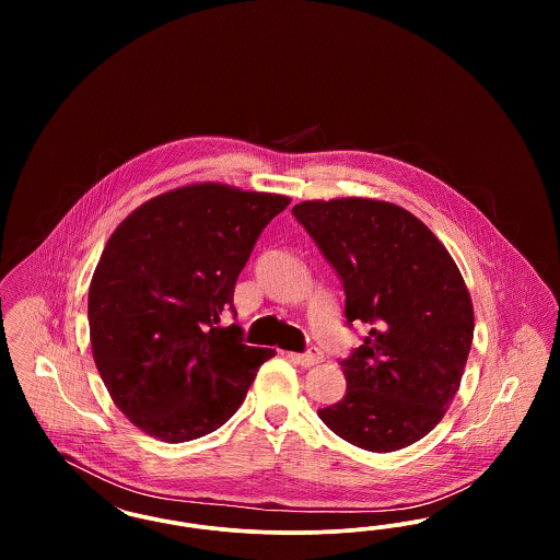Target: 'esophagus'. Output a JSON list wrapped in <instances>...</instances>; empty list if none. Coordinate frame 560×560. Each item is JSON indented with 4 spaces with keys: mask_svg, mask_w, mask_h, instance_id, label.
I'll use <instances>...</instances> for the list:
<instances>
[{
    "mask_svg": "<svg viewBox=\"0 0 560 560\" xmlns=\"http://www.w3.org/2000/svg\"><path fill=\"white\" fill-rule=\"evenodd\" d=\"M288 357L292 359L293 363H298V365H302V368H313V365L323 363V352H320L319 348H311L308 352H302V354L290 352Z\"/></svg>",
    "mask_w": 560,
    "mask_h": 560,
    "instance_id": "esophagus-1",
    "label": "esophagus"
}]
</instances>
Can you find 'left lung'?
Instances as JSON below:
<instances>
[{"label": "left lung", "instance_id": "1", "mask_svg": "<svg viewBox=\"0 0 560 560\" xmlns=\"http://www.w3.org/2000/svg\"><path fill=\"white\" fill-rule=\"evenodd\" d=\"M292 213L342 279L348 325L370 327L340 361L347 395L319 409L354 447L402 450L436 427L475 336L468 288L447 247L395 203L342 197L302 201Z\"/></svg>", "mask_w": 560, "mask_h": 560}]
</instances>
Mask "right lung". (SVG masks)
<instances>
[{"label":"right lung","mask_w":560,"mask_h":560,"mask_svg":"<svg viewBox=\"0 0 560 560\" xmlns=\"http://www.w3.org/2000/svg\"><path fill=\"white\" fill-rule=\"evenodd\" d=\"M290 197L197 183L136 208L108 237L88 293L90 342L119 411L153 439L185 443L222 427L272 348L247 347L233 292Z\"/></svg>","instance_id":"obj_1"}]
</instances>
